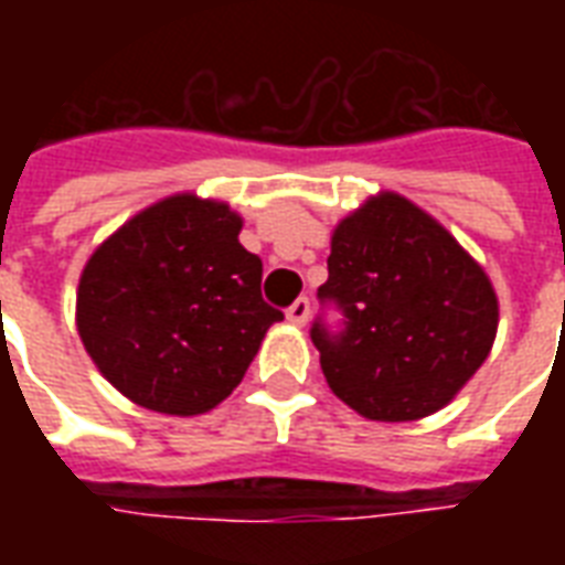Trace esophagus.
<instances>
[{
    "instance_id": "esophagus-1",
    "label": "esophagus",
    "mask_w": 565,
    "mask_h": 565,
    "mask_svg": "<svg viewBox=\"0 0 565 565\" xmlns=\"http://www.w3.org/2000/svg\"><path fill=\"white\" fill-rule=\"evenodd\" d=\"M308 311H311V306H308V299H296L294 306L287 308V320H290L294 327H306V323H308Z\"/></svg>"
}]
</instances>
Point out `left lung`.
<instances>
[{
	"instance_id": "obj_1",
	"label": "left lung",
	"mask_w": 565,
	"mask_h": 565,
	"mask_svg": "<svg viewBox=\"0 0 565 565\" xmlns=\"http://www.w3.org/2000/svg\"><path fill=\"white\" fill-rule=\"evenodd\" d=\"M320 299L344 330L311 342L330 391L356 415L405 424L436 415L481 369L499 327L493 284L472 254L393 190L335 223Z\"/></svg>"
}]
</instances>
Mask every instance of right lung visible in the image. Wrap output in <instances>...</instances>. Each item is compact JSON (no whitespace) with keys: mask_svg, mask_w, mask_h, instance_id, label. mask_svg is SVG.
<instances>
[{"mask_svg":"<svg viewBox=\"0 0 565 565\" xmlns=\"http://www.w3.org/2000/svg\"><path fill=\"white\" fill-rule=\"evenodd\" d=\"M242 214L174 193L132 214L81 271L75 323L103 379L148 412L205 415L242 384L271 323Z\"/></svg>","mask_w":565,"mask_h":565,"instance_id":"add662e5","label":"right lung"}]
</instances>
